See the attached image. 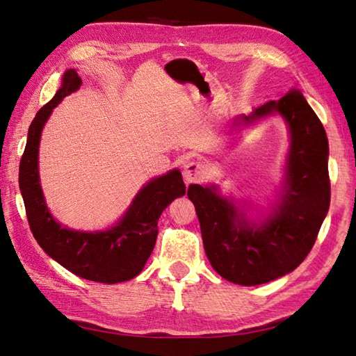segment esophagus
<instances>
[{"label":"esophagus","mask_w":356,"mask_h":356,"mask_svg":"<svg viewBox=\"0 0 356 356\" xmlns=\"http://www.w3.org/2000/svg\"><path fill=\"white\" fill-rule=\"evenodd\" d=\"M205 165L200 163V162H188L184 166V179L186 180L188 184H193V182H200V180L205 177Z\"/></svg>","instance_id":"obj_1"}]
</instances>
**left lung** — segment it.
Returning <instances> with one entry per match:
<instances>
[{"label": "left lung", "mask_w": 356, "mask_h": 356, "mask_svg": "<svg viewBox=\"0 0 356 356\" xmlns=\"http://www.w3.org/2000/svg\"><path fill=\"white\" fill-rule=\"evenodd\" d=\"M275 113L289 128L291 147L282 199L268 217L260 223L249 220L214 185L188 188L211 266L241 286L268 283L298 268L329 211L327 136L300 90L260 105L251 115H240L238 122L251 125Z\"/></svg>", "instance_id": "8db88e82"}]
</instances>
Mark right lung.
<instances>
[{"mask_svg":"<svg viewBox=\"0 0 356 356\" xmlns=\"http://www.w3.org/2000/svg\"><path fill=\"white\" fill-rule=\"evenodd\" d=\"M82 81L76 70H67L53 99L36 113L19 162V190L30 229L45 254L61 266L90 282L115 284L127 282L145 266L157 238V220L186 188L179 170L156 177L142 188L120 220L107 231L82 232L63 228L45 205L38 174V149L44 124L65 96L76 92Z\"/></svg>","mask_w":356,"mask_h":356,"instance_id":"1","label":"right lung"}]
</instances>
